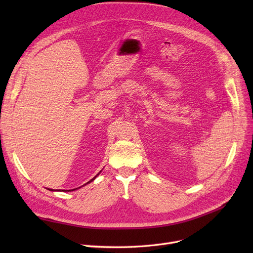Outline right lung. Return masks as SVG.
<instances>
[{
	"mask_svg": "<svg viewBox=\"0 0 253 253\" xmlns=\"http://www.w3.org/2000/svg\"><path fill=\"white\" fill-rule=\"evenodd\" d=\"M94 179H95V177H94V178H93V179H91V180H94ZM91 180H90V181H91ZM88 182H89V181H88ZM68 191H70V190H68Z\"/></svg>",
	"mask_w": 253,
	"mask_h": 253,
	"instance_id": "right-lung-1",
	"label": "right lung"
}]
</instances>
